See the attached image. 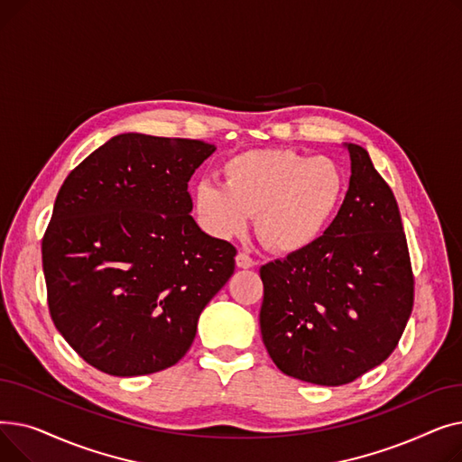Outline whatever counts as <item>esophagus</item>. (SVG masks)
Returning <instances> with one entry per match:
<instances>
[{
  "mask_svg": "<svg viewBox=\"0 0 462 462\" xmlns=\"http://www.w3.org/2000/svg\"><path fill=\"white\" fill-rule=\"evenodd\" d=\"M236 263H237V268H244V270H249V268H253V265L256 263L247 253H237V256H236Z\"/></svg>",
  "mask_w": 462,
  "mask_h": 462,
  "instance_id": "34e87169",
  "label": "esophagus"
}]
</instances>
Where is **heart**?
I'll use <instances>...</instances> for the list:
<instances>
[{
  "label": "heart",
  "instance_id": "obj_1",
  "mask_svg": "<svg viewBox=\"0 0 462 462\" xmlns=\"http://www.w3.org/2000/svg\"><path fill=\"white\" fill-rule=\"evenodd\" d=\"M223 185L202 183L194 206L218 236L244 232L256 215V232L270 249L292 254L328 232L345 197V176L328 157L292 150H251L230 157Z\"/></svg>",
  "mask_w": 462,
  "mask_h": 462
}]
</instances>
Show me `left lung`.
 <instances>
[{"label": "left lung", "instance_id": "obj_1", "mask_svg": "<svg viewBox=\"0 0 462 462\" xmlns=\"http://www.w3.org/2000/svg\"><path fill=\"white\" fill-rule=\"evenodd\" d=\"M350 187L328 232L260 268L262 341L288 376L343 385L397 348L414 307V273L393 190L369 153L346 145Z\"/></svg>", "mask_w": 462, "mask_h": 462}]
</instances>
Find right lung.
I'll list each match as a JSON object with an SVG mask.
<instances>
[{
	"label": "right lung",
	"instance_id": "obj_1",
	"mask_svg": "<svg viewBox=\"0 0 462 462\" xmlns=\"http://www.w3.org/2000/svg\"><path fill=\"white\" fill-rule=\"evenodd\" d=\"M215 145L117 134L63 181L42 236L56 329L112 376L164 371L187 354L200 312L232 277L236 247L190 217V176Z\"/></svg>",
	"mask_w": 462,
	"mask_h": 462
}]
</instances>
